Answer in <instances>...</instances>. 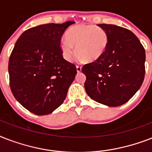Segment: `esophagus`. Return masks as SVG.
<instances>
[{
    "label": "esophagus",
    "instance_id": "esophagus-1",
    "mask_svg": "<svg viewBox=\"0 0 152 152\" xmlns=\"http://www.w3.org/2000/svg\"><path fill=\"white\" fill-rule=\"evenodd\" d=\"M81 69H82V67L80 66V65H76V70H77L78 72H81Z\"/></svg>",
    "mask_w": 152,
    "mask_h": 152
}]
</instances>
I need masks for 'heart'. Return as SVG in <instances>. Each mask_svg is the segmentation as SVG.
Listing matches in <instances>:
<instances>
[{
    "label": "heart",
    "mask_w": 152,
    "mask_h": 152,
    "mask_svg": "<svg viewBox=\"0 0 152 152\" xmlns=\"http://www.w3.org/2000/svg\"><path fill=\"white\" fill-rule=\"evenodd\" d=\"M108 45V35L103 29L93 25H79L67 31L66 38L60 41V50L64 59L72 60L76 53L87 61H96L103 54Z\"/></svg>",
    "instance_id": "obj_1"
}]
</instances>
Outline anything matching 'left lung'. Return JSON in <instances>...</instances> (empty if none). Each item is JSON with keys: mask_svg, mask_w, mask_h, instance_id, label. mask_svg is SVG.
<instances>
[{"mask_svg": "<svg viewBox=\"0 0 152 152\" xmlns=\"http://www.w3.org/2000/svg\"><path fill=\"white\" fill-rule=\"evenodd\" d=\"M108 35V45L96 61L84 64V88L95 101L109 106L127 102L139 90L145 75V50L131 31L99 24Z\"/></svg>", "mask_w": 152, "mask_h": 152, "instance_id": "left-lung-1", "label": "left lung"}]
</instances>
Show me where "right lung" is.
Wrapping results in <instances>:
<instances>
[{"label": "right lung", "instance_id": "add662e5", "mask_svg": "<svg viewBox=\"0 0 152 152\" xmlns=\"http://www.w3.org/2000/svg\"><path fill=\"white\" fill-rule=\"evenodd\" d=\"M75 23H46L25 31L18 39L8 61L12 95L24 108L46 115L63 103L77 73L60 50L65 30Z\"/></svg>", "mask_w": 152, "mask_h": 152}]
</instances>
